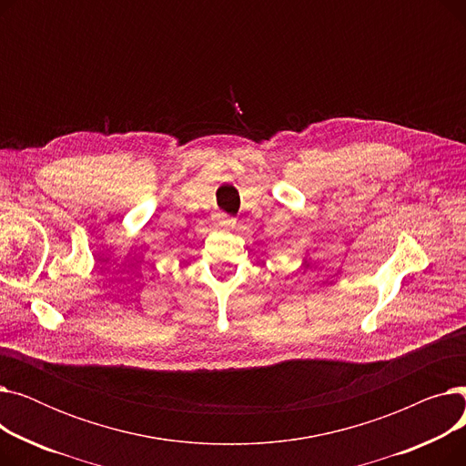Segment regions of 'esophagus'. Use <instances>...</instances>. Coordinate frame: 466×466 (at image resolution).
I'll return each instance as SVG.
<instances>
[{
  "label": "esophagus",
  "instance_id": "obj_1",
  "mask_svg": "<svg viewBox=\"0 0 466 466\" xmlns=\"http://www.w3.org/2000/svg\"><path fill=\"white\" fill-rule=\"evenodd\" d=\"M217 225H218L220 228H232V227L236 225V218H234V217H228V215H225V213H220V215L217 217Z\"/></svg>",
  "mask_w": 466,
  "mask_h": 466
}]
</instances>
